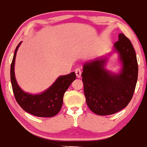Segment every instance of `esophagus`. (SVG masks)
Wrapping results in <instances>:
<instances>
[{"label":"esophagus","mask_w":147,"mask_h":147,"mask_svg":"<svg viewBox=\"0 0 147 147\" xmlns=\"http://www.w3.org/2000/svg\"><path fill=\"white\" fill-rule=\"evenodd\" d=\"M75 73H76V75H77V77H78V78H80L81 76H82V70H81V69L79 68L76 69Z\"/></svg>","instance_id":"1"}]
</instances>
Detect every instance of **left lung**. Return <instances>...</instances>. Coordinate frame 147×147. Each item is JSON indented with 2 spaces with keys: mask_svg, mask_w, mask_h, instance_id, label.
<instances>
[{
  "mask_svg": "<svg viewBox=\"0 0 147 147\" xmlns=\"http://www.w3.org/2000/svg\"><path fill=\"white\" fill-rule=\"evenodd\" d=\"M113 52L118 54L122 68L118 73L106 69L108 57H99L84 64L82 74L86 101L98 115L119 112L132 99L138 80V65L131 41L124 34L118 35Z\"/></svg>",
  "mask_w": 147,
  "mask_h": 147,
  "instance_id": "1",
  "label": "left lung"
}]
</instances>
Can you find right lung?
I'll list each match as a JSON object with an SVG mask.
<instances>
[{
	"instance_id": "1",
	"label": "right lung",
	"mask_w": 147,
	"mask_h": 147,
	"mask_svg": "<svg viewBox=\"0 0 147 147\" xmlns=\"http://www.w3.org/2000/svg\"><path fill=\"white\" fill-rule=\"evenodd\" d=\"M22 41L16 47L11 64L10 77L13 92L16 102L26 112L41 117H51L59 112L63 104V97L65 91L76 79L74 72L67 75L60 76L46 90L40 94L25 92L16 82L14 73V65L16 52Z\"/></svg>"
}]
</instances>
